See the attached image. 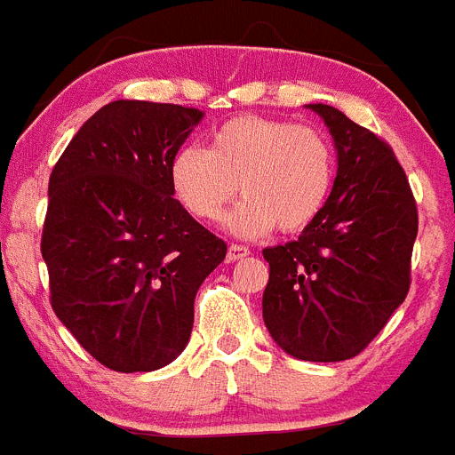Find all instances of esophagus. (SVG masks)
I'll list each match as a JSON object with an SVG mask.
<instances>
[{"instance_id": "esophagus-1", "label": "esophagus", "mask_w": 455, "mask_h": 455, "mask_svg": "<svg viewBox=\"0 0 455 455\" xmlns=\"http://www.w3.org/2000/svg\"><path fill=\"white\" fill-rule=\"evenodd\" d=\"M247 256H249V249L242 247V244H231V247H228V251H227L228 262L242 260V258H247Z\"/></svg>"}]
</instances>
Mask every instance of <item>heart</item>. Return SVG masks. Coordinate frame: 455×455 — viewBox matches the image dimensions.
Returning <instances> with one entry per match:
<instances>
[{"label": "heart", "instance_id": "heart-1", "mask_svg": "<svg viewBox=\"0 0 455 455\" xmlns=\"http://www.w3.org/2000/svg\"><path fill=\"white\" fill-rule=\"evenodd\" d=\"M334 170L332 143L316 127L244 114L222 123L208 150L181 148L170 161V184L202 222L218 220L240 188L244 199L227 227L235 235L260 237L274 227L307 228L328 204Z\"/></svg>", "mask_w": 455, "mask_h": 455}]
</instances>
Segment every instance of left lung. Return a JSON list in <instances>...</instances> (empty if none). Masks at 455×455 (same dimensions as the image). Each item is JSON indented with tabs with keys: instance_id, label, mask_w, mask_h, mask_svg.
I'll use <instances>...</instances> for the list:
<instances>
[{
	"instance_id": "8db88e82",
	"label": "left lung",
	"mask_w": 455,
	"mask_h": 455,
	"mask_svg": "<svg viewBox=\"0 0 455 455\" xmlns=\"http://www.w3.org/2000/svg\"><path fill=\"white\" fill-rule=\"evenodd\" d=\"M337 148L328 204L299 240L262 251V318L287 355L343 362L384 330L411 287L418 206L393 148L337 108L307 105Z\"/></svg>"
}]
</instances>
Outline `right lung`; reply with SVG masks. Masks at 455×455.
I'll return each instance as SVG.
<instances>
[{
    "label": "right lung",
    "mask_w": 455,
    "mask_h": 455,
    "mask_svg": "<svg viewBox=\"0 0 455 455\" xmlns=\"http://www.w3.org/2000/svg\"><path fill=\"white\" fill-rule=\"evenodd\" d=\"M204 112L114 100L49 177L42 258L51 307L105 368L150 372L184 352L195 294L227 242L175 199L170 161Z\"/></svg>",
    "instance_id": "add662e5"
}]
</instances>
